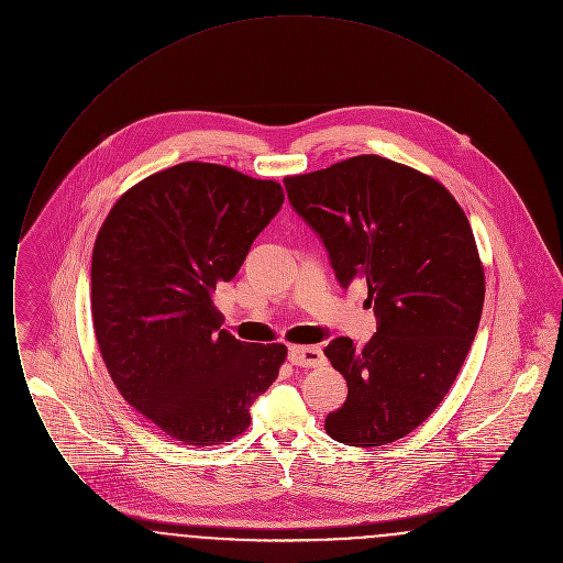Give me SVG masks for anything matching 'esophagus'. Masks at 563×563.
<instances>
[{
	"instance_id": "esophagus-1",
	"label": "esophagus",
	"mask_w": 563,
	"mask_h": 563,
	"mask_svg": "<svg viewBox=\"0 0 563 563\" xmlns=\"http://www.w3.org/2000/svg\"><path fill=\"white\" fill-rule=\"evenodd\" d=\"M289 361L297 367H321L324 365V354L317 346H291Z\"/></svg>"
}]
</instances>
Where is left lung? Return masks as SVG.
Here are the masks:
<instances>
[{"mask_svg": "<svg viewBox=\"0 0 563 563\" xmlns=\"http://www.w3.org/2000/svg\"><path fill=\"white\" fill-rule=\"evenodd\" d=\"M285 188L342 287L367 283L377 317L363 349L349 338L324 349L349 384L324 430L354 448L402 439L450 393L482 319L485 274L466 213L437 179L375 154L285 177Z\"/></svg>", "mask_w": 563, "mask_h": 563, "instance_id": "1", "label": "left lung"}]
</instances>
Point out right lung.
I'll use <instances>...</instances> for the list:
<instances>
[{"mask_svg":"<svg viewBox=\"0 0 563 563\" xmlns=\"http://www.w3.org/2000/svg\"><path fill=\"white\" fill-rule=\"evenodd\" d=\"M283 200L274 179L181 162L126 189L97 234L90 301L106 367L184 445L241 437L287 358L285 344L239 342L213 303Z\"/></svg>","mask_w":563,"mask_h":563,"instance_id":"1","label":"right lung"}]
</instances>
